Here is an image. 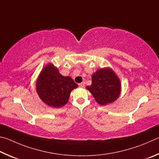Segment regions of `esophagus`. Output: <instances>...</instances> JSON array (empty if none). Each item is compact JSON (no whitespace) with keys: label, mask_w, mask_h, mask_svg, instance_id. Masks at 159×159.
<instances>
[{"label":"esophagus","mask_w":159,"mask_h":159,"mask_svg":"<svg viewBox=\"0 0 159 159\" xmlns=\"http://www.w3.org/2000/svg\"><path fill=\"white\" fill-rule=\"evenodd\" d=\"M78 85H79L80 87H84V82L80 83V84H78Z\"/></svg>","instance_id":"1"}]
</instances>
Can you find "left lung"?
I'll use <instances>...</instances> for the list:
<instances>
[{"label": "left lung", "instance_id": "obj_1", "mask_svg": "<svg viewBox=\"0 0 159 159\" xmlns=\"http://www.w3.org/2000/svg\"><path fill=\"white\" fill-rule=\"evenodd\" d=\"M91 80V84L86 88L99 105H106L118 99L121 91V82L112 68L98 69L92 75Z\"/></svg>", "mask_w": 159, "mask_h": 159}]
</instances>
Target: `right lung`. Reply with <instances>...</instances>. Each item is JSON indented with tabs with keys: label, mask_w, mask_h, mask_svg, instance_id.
Masks as SVG:
<instances>
[{
	"label": "right lung",
	"mask_w": 159,
	"mask_h": 159,
	"mask_svg": "<svg viewBox=\"0 0 159 159\" xmlns=\"http://www.w3.org/2000/svg\"><path fill=\"white\" fill-rule=\"evenodd\" d=\"M77 87L71 77L63 76L57 67L50 63L42 69L36 81L38 96L47 105L54 108L65 105L71 91Z\"/></svg>",
	"instance_id": "add662e5"
}]
</instances>
